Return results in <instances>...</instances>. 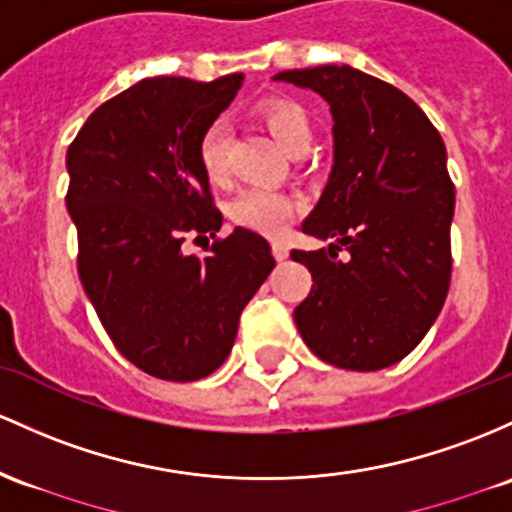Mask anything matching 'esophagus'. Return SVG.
Masks as SVG:
<instances>
[{"label": "esophagus", "instance_id": "obj_1", "mask_svg": "<svg viewBox=\"0 0 512 512\" xmlns=\"http://www.w3.org/2000/svg\"><path fill=\"white\" fill-rule=\"evenodd\" d=\"M272 255L277 262H284L286 257H289V247H286L284 243H272Z\"/></svg>", "mask_w": 512, "mask_h": 512}]
</instances>
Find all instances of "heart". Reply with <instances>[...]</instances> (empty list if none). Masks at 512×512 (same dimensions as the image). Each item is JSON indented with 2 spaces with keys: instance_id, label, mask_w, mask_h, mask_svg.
Here are the masks:
<instances>
[{
  "instance_id": "1",
  "label": "heart",
  "mask_w": 512,
  "mask_h": 512,
  "mask_svg": "<svg viewBox=\"0 0 512 512\" xmlns=\"http://www.w3.org/2000/svg\"><path fill=\"white\" fill-rule=\"evenodd\" d=\"M257 119L277 138L286 153H306L313 140V123L308 111L299 101L291 99H265L257 104ZM196 160L201 172L211 184H223L228 179V126L213 121L201 133L196 145ZM299 204L289 194L277 189H247L230 204V218L238 226L265 235H279L294 221Z\"/></svg>"
}]
</instances>
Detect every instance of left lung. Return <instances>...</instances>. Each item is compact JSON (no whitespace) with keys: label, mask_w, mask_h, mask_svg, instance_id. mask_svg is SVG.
Listing matches in <instances>:
<instances>
[{"label":"left lung","mask_w":512,"mask_h":512,"mask_svg":"<svg viewBox=\"0 0 512 512\" xmlns=\"http://www.w3.org/2000/svg\"><path fill=\"white\" fill-rule=\"evenodd\" d=\"M333 114V170L303 233L328 250H291L311 294L294 311L313 355L352 372L401 362L440 316L452 277L454 184L440 133L411 97L350 65L284 70ZM345 246L351 257L337 260Z\"/></svg>","instance_id":"obj_1"}]
</instances>
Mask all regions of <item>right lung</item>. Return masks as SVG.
<instances>
[{"mask_svg":"<svg viewBox=\"0 0 512 512\" xmlns=\"http://www.w3.org/2000/svg\"><path fill=\"white\" fill-rule=\"evenodd\" d=\"M240 84L148 77L104 101L67 148L82 286L116 350L157 379L216 372L274 269L272 247L247 228L213 240L209 257L182 252L189 233L221 230L196 145Z\"/></svg>","mask_w":512,"mask_h":512,"instance_id":"right-lung-1","label":"right lung"}]
</instances>
